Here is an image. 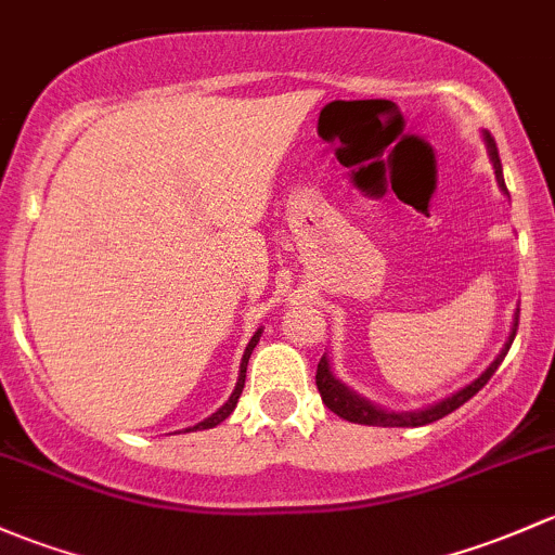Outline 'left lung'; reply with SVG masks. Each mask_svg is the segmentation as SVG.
Returning <instances> with one entry per match:
<instances>
[{
	"instance_id": "left-lung-1",
	"label": "left lung",
	"mask_w": 555,
	"mask_h": 555,
	"mask_svg": "<svg viewBox=\"0 0 555 555\" xmlns=\"http://www.w3.org/2000/svg\"><path fill=\"white\" fill-rule=\"evenodd\" d=\"M483 143H487L489 159H492L494 178H498L500 191L508 196V189H505V178H503V165H500V154H498V145H494V138L489 135V132H483ZM516 330H518V308H516V313H513V326H511L508 340H505L503 351L498 353V359H494L492 364H489L487 370H483L474 383H468L465 388H460L457 393L447 396V399L436 401V404L423 406V410L393 412V410H383V406L372 404V401H366L364 396H359L356 390L348 388L346 383H340L335 375H332V364H330V356H326V353L322 356V361H319L317 388H319V393H322L324 404L330 406V410L335 412L337 417L348 420V423L380 425V428H417V425H428V423H436V420L447 417L449 412H454L457 406H463L465 401L474 399L478 390H481L483 385L489 383V377L498 372V366L503 364V359H505V353H508L513 337H516Z\"/></svg>"
}]
</instances>
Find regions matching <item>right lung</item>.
<instances>
[{
    "label": "right lung",
    "instance_id": "obj_1",
    "mask_svg": "<svg viewBox=\"0 0 555 555\" xmlns=\"http://www.w3.org/2000/svg\"><path fill=\"white\" fill-rule=\"evenodd\" d=\"M260 335H262V330L255 332V335H253V340H249V343H247V348H244L242 364H238V380H236V388H233V393L229 396V401H225V404L220 406L218 412H212V415H209V417H204L202 423H196L194 428H185V434H191V430H207V428H215V425H220V423H223V420L229 417L233 410H236V401H238V396H242V388H244V377H247V361H249V356H253L255 346H258Z\"/></svg>",
    "mask_w": 555,
    "mask_h": 555
}]
</instances>
